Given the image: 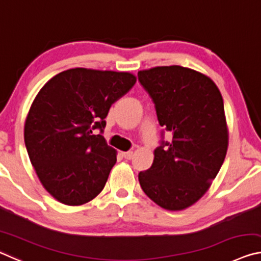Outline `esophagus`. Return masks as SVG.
Here are the masks:
<instances>
[{"label":"esophagus","instance_id":"34e87169","mask_svg":"<svg viewBox=\"0 0 261 261\" xmlns=\"http://www.w3.org/2000/svg\"><path fill=\"white\" fill-rule=\"evenodd\" d=\"M122 156L126 159V160H130V159H132V156H134V152L130 151V152H123L122 153Z\"/></svg>","mask_w":261,"mask_h":261}]
</instances>
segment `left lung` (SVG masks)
Segmentation results:
<instances>
[{
    "label": "left lung",
    "instance_id": "8db88e82",
    "mask_svg": "<svg viewBox=\"0 0 261 261\" xmlns=\"http://www.w3.org/2000/svg\"><path fill=\"white\" fill-rule=\"evenodd\" d=\"M138 79L160 125L173 136L161 140L152 167L139 173L140 187L162 208L185 210L207 192L226 158L222 95L210 77L180 65L141 70Z\"/></svg>",
    "mask_w": 261,
    "mask_h": 261
}]
</instances>
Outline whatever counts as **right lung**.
<instances>
[{"mask_svg":"<svg viewBox=\"0 0 261 261\" xmlns=\"http://www.w3.org/2000/svg\"><path fill=\"white\" fill-rule=\"evenodd\" d=\"M136 81L130 72L69 69L35 96L24 126L26 149L43 188L62 204H86L102 191L116 163V149L101 135L105 118Z\"/></svg>","mask_w":261,"mask_h":261,"instance_id":"right-lung-1","label":"right lung"}]
</instances>
